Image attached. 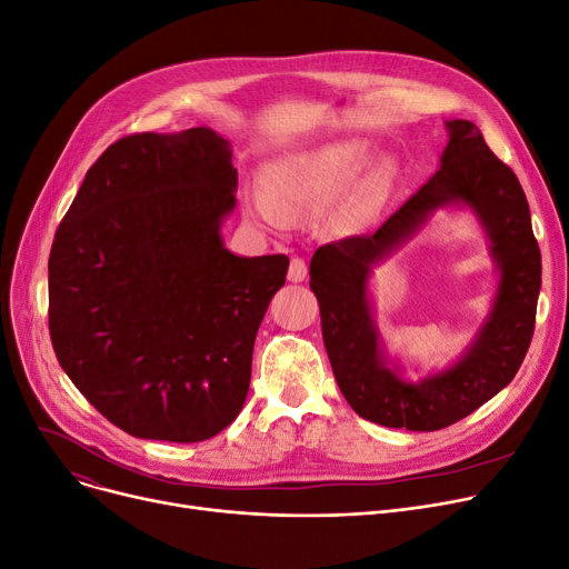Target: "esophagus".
<instances>
[{"mask_svg": "<svg viewBox=\"0 0 569 569\" xmlns=\"http://www.w3.org/2000/svg\"><path fill=\"white\" fill-rule=\"evenodd\" d=\"M306 276H308V266H306V261H303V259H299V257H293V259H291V263H289V270H287V278H289V282H303V280H306Z\"/></svg>", "mask_w": 569, "mask_h": 569, "instance_id": "1", "label": "esophagus"}]
</instances>
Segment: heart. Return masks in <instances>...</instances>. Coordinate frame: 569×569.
Here are the masks:
<instances>
[{"mask_svg": "<svg viewBox=\"0 0 569 569\" xmlns=\"http://www.w3.org/2000/svg\"><path fill=\"white\" fill-rule=\"evenodd\" d=\"M368 154L366 139H338L268 161L263 194L254 197V212L263 222L280 227L289 212L319 208L338 193L327 212L333 229L363 231L380 210L396 169L391 157H377L365 168Z\"/></svg>", "mask_w": 569, "mask_h": 569, "instance_id": "1", "label": "heart"}]
</instances>
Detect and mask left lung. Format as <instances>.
<instances>
[{
	"label": "left lung",
	"mask_w": 569,
	"mask_h": 569,
	"mask_svg": "<svg viewBox=\"0 0 569 569\" xmlns=\"http://www.w3.org/2000/svg\"><path fill=\"white\" fill-rule=\"evenodd\" d=\"M440 169L370 236L321 246L310 289L336 382L359 417L408 430H440L472 415L521 368L535 331L542 254L530 208L513 171L486 146L470 120H447ZM470 209L490 238L499 282L490 315L465 355L442 371L410 381L389 358L373 323V268L411 239L438 209Z\"/></svg>",
	"instance_id": "8db88e82"
}]
</instances>
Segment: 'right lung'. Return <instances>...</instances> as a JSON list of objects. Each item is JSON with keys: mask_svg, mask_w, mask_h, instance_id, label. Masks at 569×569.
Returning a JSON list of instances; mask_svg holds the SVG:
<instances>
[{"mask_svg": "<svg viewBox=\"0 0 569 569\" xmlns=\"http://www.w3.org/2000/svg\"><path fill=\"white\" fill-rule=\"evenodd\" d=\"M231 143L133 133L94 161L48 259V323L76 389L133 438L201 442L242 410L284 254L238 257Z\"/></svg>", "mask_w": 569, "mask_h": 569, "instance_id": "obj_1", "label": "right lung"}]
</instances>
